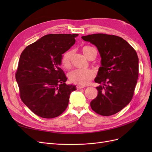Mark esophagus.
<instances>
[{
	"instance_id": "1",
	"label": "esophagus",
	"mask_w": 152,
	"mask_h": 152,
	"mask_svg": "<svg viewBox=\"0 0 152 152\" xmlns=\"http://www.w3.org/2000/svg\"><path fill=\"white\" fill-rule=\"evenodd\" d=\"M76 87H77V89H83L84 87V86H77Z\"/></svg>"
}]
</instances>
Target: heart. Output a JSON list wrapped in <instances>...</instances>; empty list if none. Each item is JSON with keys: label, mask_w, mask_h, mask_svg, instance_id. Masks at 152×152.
<instances>
[{"label": "heart", "mask_w": 152, "mask_h": 152, "mask_svg": "<svg viewBox=\"0 0 152 152\" xmlns=\"http://www.w3.org/2000/svg\"><path fill=\"white\" fill-rule=\"evenodd\" d=\"M82 51L84 54V56L88 59H90L92 56L96 57V50L91 46L85 45L82 48ZM73 55L72 50H69L63 54L61 59V63L62 66L66 69L71 67L72 58ZM95 73L91 70H84V69H78V70H73L69 73V79L73 84L85 86L94 77Z\"/></svg>", "instance_id": "heart-1"}]
</instances>
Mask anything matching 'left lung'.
I'll return each instance as SVG.
<instances>
[{
  "label": "left lung",
  "instance_id": "left-lung-1",
  "mask_svg": "<svg viewBox=\"0 0 152 152\" xmlns=\"http://www.w3.org/2000/svg\"><path fill=\"white\" fill-rule=\"evenodd\" d=\"M82 39L95 45L102 58L95 82L98 96L91 107L96 113L110 116L120 112L131 101L138 78L136 50L122 38L114 35L95 34Z\"/></svg>",
  "mask_w": 152,
  "mask_h": 152
}]
</instances>
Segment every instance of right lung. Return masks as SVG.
<instances>
[{
  "label": "right lung",
  "mask_w": 152,
  "mask_h": 152,
  "mask_svg": "<svg viewBox=\"0 0 152 152\" xmlns=\"http://www.w3.org/2000/svg\"><path fill=\"white\" fill-rule=\"evenodd\" d=\"M78 34H49L28 45L22 52L16 72L20 96L37 115L58 117L66 109L75 86L66 85L59 67L62 54L75 44Z\"/></svg>",
  "instance_id": "right-lung-1"
}]
</instances>
